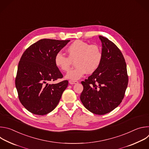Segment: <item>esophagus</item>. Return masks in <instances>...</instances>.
<instances>
[{
    "label": "esophagus",
    "mask_w": 149,
    "mask_h": 149,
    "mask_svg": "<svg viewBox=\"0 0 149 149\" xmlns=\"http://www.w3.org/2000/svg\"><path fill=\"white\" fill-rule=\"evenodd\" d=\"M78 82L77 81H73V80H70L69 81V83L70 84H77Z\"/></svg>",
    "instance_id": "esophagus-1"
}]
</instances>
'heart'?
Returning a JSON list of instances; mask_svg holds the SVG:
<instances>
[{
    "instance_id": "1",
    "label": "heart",
    "mask_w": 149,
    "mask_h": 149,
    "mask_svg": "<svg viewBox=\"0 0 149 149\" xmlns=\"http://www.w3.org/2000/svg\"><path fill=\"white\" fill-rule=\"evenodd\" d=\"M68 57L61 52L54 57L56 67L62 71H68L72 61H75L74 68L69 71L66 78L77 80L82 77L86 72L93 74L99 67L102 59V50L97 45H90L86 42L77 40L73 42L67 49Z\"/></svg>"
}]
</instances>
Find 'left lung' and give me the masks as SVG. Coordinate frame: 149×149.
<instances>
[{
	"label": "left lung",
	"mask_w": 149,
	"mask_h": 149,
	"mask_svg": "<svg viewBox=\"0 0 149 149\" xmlns=\"http://www.w3.org/2000/svg\"><path fill=\"white\" fill-rule=\"evenodd\" d=\"M102 59L98 70L82 81L80 99L88 110L104 115L121 102L129 82L124 58L119 48L108 38L99 36Z\"/></svg>",
	"instance_id": "left-lung-1"
}]
</instances>
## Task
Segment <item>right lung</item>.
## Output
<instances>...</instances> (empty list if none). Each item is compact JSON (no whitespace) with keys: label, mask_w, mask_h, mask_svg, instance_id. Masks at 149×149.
Instances as JSON below:
<instances>
[{"label":"right lung","mask_w":149,"mask_h":149,"mask_svg":"<svg viewBox=\"0 0 149 149\" xmlns=\"http://www.w3.org/2000/svg\"><path fill=\"white\" fill-rule=\"evenodd\" d=\"M70 40L42 39L28 47L19 61L15 86L24 107L36 115L44 116L57 106L68 81L49 84L63 78L54 57Z\"/></svg>","instance_id":"obj_1"}]
</instances>
